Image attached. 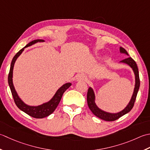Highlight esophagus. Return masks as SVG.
<instances>
[{
	"label": "esophagus",
	"mask_w": 150,
	"mask_h": 150,
	"mask_svg": "<svg viewBox=\"0 0 150 150\" xmlns=\"http://www.w3.org/2000/svg\"><path fill=\"white\" fill-rule=\"evenodd\" d=\"M86 79V76H85V75H83V74H81V75H78L77 76V79Z\"/></svg>",
	"instance_id": "1"
}]
</instances>
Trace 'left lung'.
Instances as JSON below:
<instances>
[{
  "instance_id": "left-lung-1",
  "label": "left lung",
  "mask_w": 150,
  "mask_h": 150,
  "mask_svg": "<svg viewBox=\"0 0 150 150\" xmlns=\"http://www.w3.org/2000/svg\"><path fill=\"white\" fill-rule=\"evenodd\" d=\"M120 51L121 53H124L128 55L127 51L124 49V48L120 47ZM120 62L125 63L129 65L131 68L133 69L134 74L135 76V89H134V92L133 94V96L131 97V99L130 100L129 103L126 106V108L122 111L118 112V113H109V112H107L102 111L100 109H99L96 106L94 100H95V96H94V91L92 88L89 87L87 91V104L90 110L92 111L93 113L101 119L105 121H115L117 120L119 118H120L122 116L126 115L127 112H129L134 106V103H135L137 93L140 87V78H139V69L137 67L136 62L134 61L131 57L126 58L123 60H122Z\"/></svg>"
}]
</instances>
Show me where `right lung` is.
Instances as JSON below:
<instances>
[{"instance_id":"1","label":"right lung","mask_w":150,"mask_h":150,"mask_svg":"<svg viewBox=\"0 0 150 150\" xmlns=\"http://www.w3.org/2000/svg\"><path fill=\"white\" fill-rule=\"evenodd\" d=\"M43 41L44 40H42V39H36V40H33L31 42H30L28 45H26L25 47L18 52L15 55L13 59H12L10 72H9V74H8V84H9V86H10L11 92L12 94V96H13L15 104H16V105L17 106V108L19 109H21V111H23L27 115H30V117L35 118H42L47 117L48 116H49L52 113V112L55 111V109H56L58 104H59L63 93H65L67 88L71 85V83H67L64 84L63 86L61 87L59 89L57 90V91L56 92V93L55 94L54 97L49 101V102L43 103V104L39 106L34 107V106L27 105L20 99V98L19 97V96H18L17 92L15 90L13 81H12V77H13V66H14L15 61H16V59H17V57L20 56L21 54L23 52L24 48L28 47L29 46H31L38 42H43Z\"/></svg>"}]
</instances>
